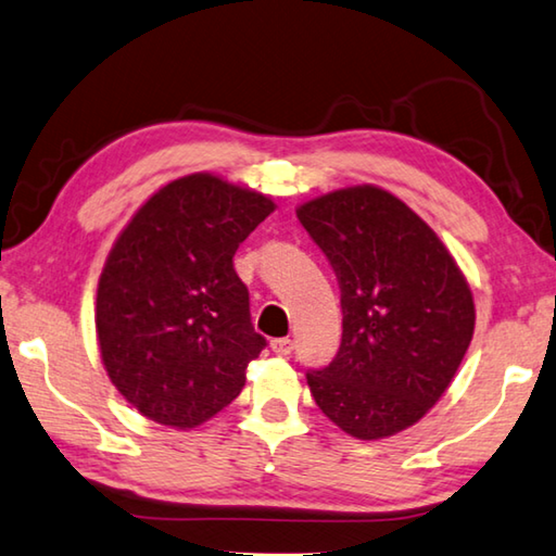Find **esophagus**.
Listing matches in <instances>:
<instances>
[{"mask_svg": "<svg viewBox=\"0 0 556 556\" xmlns=\"http://www.w3.org/2000/svg\"><path fill=\"white\" fill-rule=\"evenodd\" d=\"M269 348H271V352H275V355L287 357V355H291V350H294V340H289V338H275V340L269 342Z\"/></svg>", "mask_w": 556, "mask_h": 556, "instance_id": "obj_1", "label": "esophagus"}]
</instances>
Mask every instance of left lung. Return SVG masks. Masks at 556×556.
<instances>
[{
  "mask_svg": "<svg viewBox=\"0 0 556 556\" xmlns=\"http://www.w3.org/2000/svg\"><path fill=\"white\" fill-rule=\"evenodd\" d=\"M296 216L340 285L342 342L308 369L318 408L357 440L396 435L435 406L473 336V299L447 248L379 187L330 191Z\"/></svg>",
  "mask_w": 556,
  "mask_h": 556,
  "instance_id": "left-lung-1",
  "label": "left lung"
}]
</instances>
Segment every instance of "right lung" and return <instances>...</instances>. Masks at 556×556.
<instances>
[{
    "label": "right lung",
    "mask_w": 556,
    "mask_h": 556,
    "mask_svg": "<svg viewBox=\"0 0 556 556\" xmlns=\"http://www.w3.org/2000/svg\"><path fill=\"white\" fill-rule=\"evenodd\" d=\"M275 204L197 173L169 181L130 218L97 289V338L111 383L146 418L197 428L245 387L267 340L250 320L238 245Z\"/></svg>",
    "instance_id": "obj_1"
}]
</instances>
